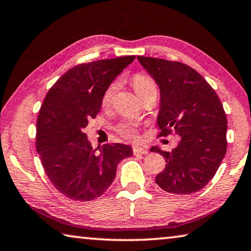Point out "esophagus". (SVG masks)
Returning a JSON list of instances; mask_svg holds the SVG:
<instances>
[{"label":"esophagus","mask_w":251,"mask_h":251,"mask_svg":"<svg viewBox=\"0 0 251 251\" xmlns=\"http://www.w3.org/2000/svg\"><path fill=\"white\" fill-rule=\"evenodd\" d=\"M133 153L134 155H145L149 152H147V150L144 149V147H140V146H134L133 147Z\"/></svg>","instance_id":"1"}]
</instances>
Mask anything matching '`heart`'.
Here are the masks:
<instances>
[{"instance_id": "obj_1", "label": "heart", "mask_w": 251, "mask_h": 251, "mask_svg": "<svg viewBox=\"0 0 251 251\" xmlns=\"http://www.w3.org/2000/svg\"><path fill=\"white\" fill-rule=\"evenodd\" d=\"M132 85L135 90V93L137 94V96L141 99L144 98L145 96L150 94H157V88L156 83L153 80L150 75H144V74H136L132 78ZM119 87V82L116 80L111 82L110 85L107 87L106 90L104 91V95H102L101 102L104 106H108L111 100H113L114 95L116 94V91ZM137 129L138 125L135 122L132 121H125L122 122L121 124L117 126V132L121 134L126 140L130 141H136L138 135H137Z\"/></svg>"}]
</instances>
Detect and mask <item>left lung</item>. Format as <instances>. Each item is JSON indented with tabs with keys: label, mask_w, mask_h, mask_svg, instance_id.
<instances>
[{
	"label": "left lung",
	"mask_w": 251,
	"mask_h": 251,
	"mask_svg": "<svg viewBox=\"0 0 251 251\" xmlns=\"http://www.w3.org/2000/svg\"><path fill=\"white\" fill-rule=\"evenodd\" d=\"M137 59L160 88V135L174 132L180 136L172 152L151 149L166 162L155 182L169 193L198 192L214 176L226 152V117L220 99L205 79L184 63Z\"/></svg>",
	"instance_id": "8db88e82"
}]
</instances>
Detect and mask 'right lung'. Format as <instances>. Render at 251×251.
I'll list each match as a JSON object with an SVG mask.
<instances>
[{"mask_svg":"<svg viewBox=\"0 0 251 251\" xmlns=\"http://www.w3.org/2000/svg\"><path fill=\"white\" fill-rule=\"evenodd\" d=\"M135 55L81 63L69 69L48 91L37 121V151L53 186L75 201L100 197L113 183L118 163L133 155L114 143L93 150L85 127L101 108V98Z\"/></svg>","mask_w":251,"mask_h":251,"instance_id":"add662e5","label":"right lung"}]
</instances>
